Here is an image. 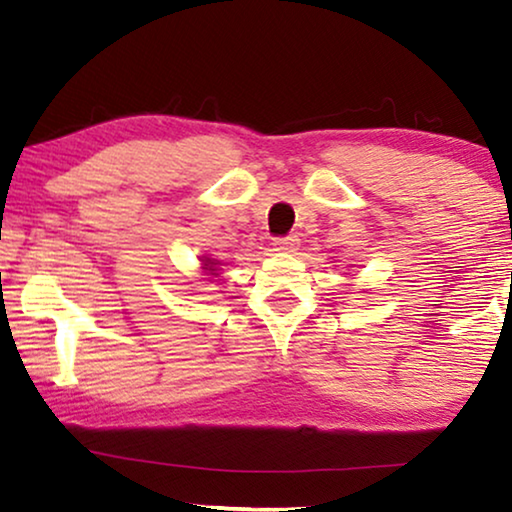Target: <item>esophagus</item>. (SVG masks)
<instances>
[{
    "mask_svg": "<svg viewBox=\"0 0 512 512\" xmlns=\"http://www.w3.org/2000/svg\"><path fill=\"white\" fill-rule=\"evenodd\" d=\"M275 250L277 253H296L300 241L296 237H282V239H275Z\"/></svg>",
    "mask_w": 512,
    "mask_h": 512,
    "instance_id": "obj_1",
    "label": "esophagus"
}]
</instances>
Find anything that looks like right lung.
<instances>
[{
  "label": "right lung",
  "instance_id": "obj_1",
  "mask_svg": "<svg viewBox=\"0 0 512 512\" xmlns=\"http://www.w3.org/2000/svg\"><path fill=\"white\" fill-rule=\"evenodd\" d=\"M201 268H203V271L207 273V275H219V268H216V264H219V259H212V257H203L201 259Z\"/></svg>",
  "mask_w": 512,
  "mask_h": 512
}]
</instances>
